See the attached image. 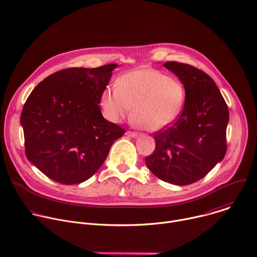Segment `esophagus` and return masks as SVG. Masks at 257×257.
Masks as SVG:
<instances>
[{
    "label": "esophagus",
    "mask_w": 257,
    "mask_h": 257,
    "mask_svg": "<svg viewBox=\"0 0 257 257\" xmlns=\"http://www.w3.org/2000/svg\"><path fill=\"white\" fill-rule=\"evenodd\" d=\"M126 135H127V136H130V137H136V136H137V133L134 132V131H127V132H126Z\"/></svg>",
    "instance_id": "34e87169"
}]
</instances>
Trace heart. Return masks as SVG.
Wrapping results in <instances>:
<instances>
[{"instance_id":"heart-1","label":"heart","mask_w":257,"mask_h":257,"mask_svg":"<svg viewBox=\"0 0 257 257\" xmlns=\"http://www.w3.org/2000/svg\"><path fill=\"white\" fill-rule=\"evenodd\" d=\"M186 99L182 81L156 69H138L122 75L117 86H107L100 94L103 114L120 122L131 113L136 124L149 131L163 129L181 114Z\"/></svg>"}]
</instances>
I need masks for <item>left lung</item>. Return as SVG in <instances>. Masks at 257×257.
<instances>
[{
	"label": "left lung",
	"instance_id": "obj_1",
	"mask_svg": "<svg viewBox=\"0 0 257 257\" xmlns=\"http://www.w3.org/2000/svg\"><path fill=\"white\" fill-rule=\"evenodd\" d=\"M184 84L186 99L179 117L154 132L155 152L145 158L161 180L188 185L202 179L227 153L229 108L214 81L189 64L166 62Z\"/></svg>",
	"mask_w": 257,
	"mask_h": 257
}]
</instances>
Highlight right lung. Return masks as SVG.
Returning <instances> with one entry per match:
<instances>
[{"label":"right lung","instance_id":"obj_1","mask_svg":"<svg viewBox=\"0 0 257 257\" xmlns=\"http://www.w3.org/2000/svg\"><path fill=\"white\" fill-rule=\"evenodd\" d=\"M117 64L67 68L31 91L21 113L25 155L50 179L65 185L89 179L125 129L105 120L100 94Z\"/></svg>","mask_w":257,"mask_h":257}]
</instances>
